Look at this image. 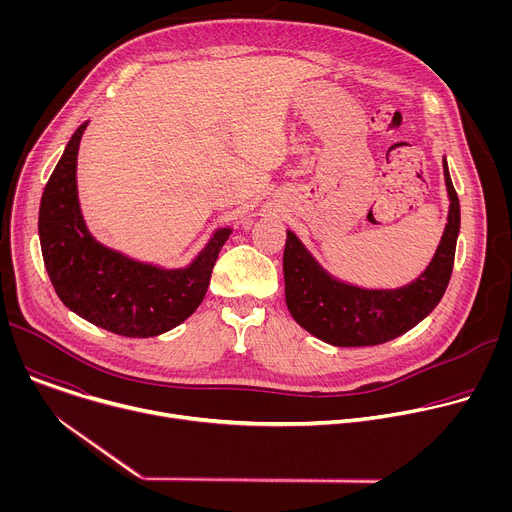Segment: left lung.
<instances>
[{"label":"left lung","mask_w":512,"mask_h":512,"mask_svg":"<svg viewBox=\"0 0 512 512\" xmlns=\"http://www.w3.org/2000/svg\"><path fill=\"white\" fill-rule=\"evenodd\" d=\"M450 214L429 267L399 289H362L332 279L287 231L283 251L285 302L294 320L334 346H375L417 326L444 298L460 233V200L444 158Z\"/></svg>","instance_id":"8db88e82"}]
</instances>
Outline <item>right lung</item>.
I'll use <instances>...</instances> for the list:
<instances>
[{"label":"right lung","instance_id":"add662e5","mask_svg":"<svg viewBox=\"0 0 512 512\" xmlns=\"http://www.w3.org/2000/svg\"><path fill=\"white\" fill-rule=\"evenodd\" d=\"M85 127L66 143L40 202L38 233L48 277L62 304L87 322L129 338L158 336L202 304L231 229L216 231L190 267L172 271L137 263L97 243L77 198V154Z\"/></svg>","mask_w":512,"mask_h":512}]
</instances>
